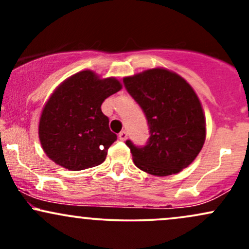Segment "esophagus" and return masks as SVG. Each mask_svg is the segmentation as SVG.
Returning <instances> with one entry per match:
<instances>
[{
  "instance_id": "esophagus-1",
  "label": "esophagus",
  "mask_w": 249,
  "mask_h": 249,
  "mask_svg": "<svg viewBox=\"0 0 249 249\" xmlns=\"http://www.w3.org/2000/svg\"><path fill=\"white\" fill-rule=\"evenodd\" d=\"M118 138H119V141L124 142L125 139L127 138V133H126V131H121V132H119V134H118Z\"/></svg>"
}]
</instances>
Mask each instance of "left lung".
Instances as JSON below:
<instances>
[{
  "label": "left lung",
  "instance_id": "1",
  "mask_svg": "<svg viewBox=\"0 0 249 249\" xmlns=\"http://www.w3.org/2000/svg\"><path fill=\"white\" fill-rule=\"evenodd\" d=\"M123 82L128 95L142 107L150 130L144 146L125 142L134 165L158 177L187 167L199 154L206 137L201 104L191 85L165 69L146 70Z\"/></svg>",
  "mask_w": 249,
  "mask_h": 249
}]
</instances>
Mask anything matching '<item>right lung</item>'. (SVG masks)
Segmentation results:
<instances>
[{"instance_id":"1","label":"right lung","mask_w":249,"mask_h":249,"mask_svg":"<svg viewBox=\"0 0 249 249\" xmlns=\"http://www.w3.org/2000/svg\"><path fill=\"white\" fill-rule=\"evenodd\" d=\"M116 78L99 79L92 71H81L56 89L39 119L38 134L45 154L70 171L97 166L117 141L102 103L118 92Z\"/></svg>"}]
</instances>
